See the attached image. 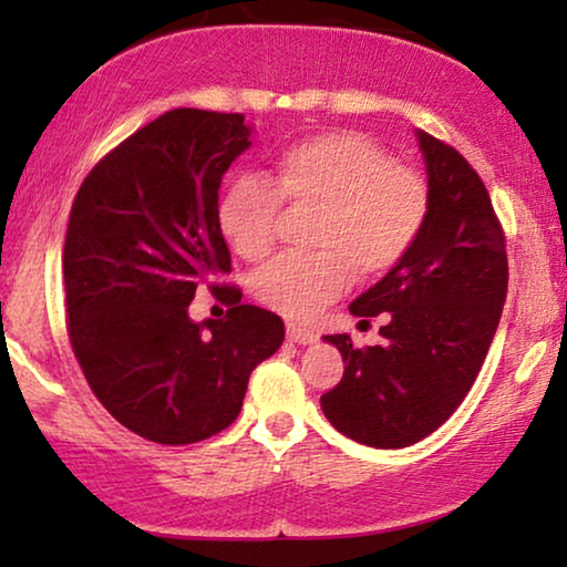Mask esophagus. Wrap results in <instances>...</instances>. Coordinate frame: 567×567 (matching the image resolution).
Wrapping results in <instances>:
<instances>
[{
  "label": "esophagus",
  "instance_id": "obj_1",
  "mask_svg": "<svg viewBox=\"0 0 567 567\" xmlns=\"http://www.w3.org/2000/svg\"><path fill=\"white\" fill-rule=\"evenodd\" d=\"M286 338H289L291 343L309 346V343H315V340H317V332L312 328H305V324L289 322V324H286Z\"/></svg>",
  "mask_w": 567,
  "mask_h": 567
}]
</instances>
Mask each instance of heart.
Returning <instances> with one entry per match:
<instances>
[{
	"label": "heart",
	"mask_w": 567,
	"mask_h": 567,
	"mask_svg": "<svg viewBox=\"0 0 567 567\" xmlns=\"http://www.w3.org/2000/svg\"><path fill=\"white\" fill-rule=\"evenodd\" d=\"M281 204L312 212L307 247L281 255L252 276L260 305L289 320L312 317L338 299L351 281L398 268L425 231L431 185L398 165L384 146L355 131H328L286 146L274 183L243 175L219 198V229L245 260H262L274 247Z\"/></svg>",
	"instance_id": "b5f03b06"
}]
</instances>
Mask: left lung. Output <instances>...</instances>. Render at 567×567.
<instances>
[{
  "mask_svg": "<svg viewBox=\"0 0 567 567\" xmlns=\"http://www.w3.org/2000/svg\"><path fill=\"white\" fill-rule=\"evenodd\" d=\"M431 185V216L417 245L351 315H384L382 343L355 348L324 336L343 355L340 384L320 398L343 436L377 449L415 444L467 398L498 330L508 291L506 235L485 183L454 146L417 131Z\"/></svg>",
  "mask_w": 567,
  "mask_h": 567,
  "instance_id": "1",
  "label": "left lung"
}]
</instances>
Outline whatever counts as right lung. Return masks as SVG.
<instances>
[{
    "label": "right lung",
    "instance_id": "obj_1",
    "mask_svg": "<svg viewBox=\"0 0 567 567\" xmlns=\"http://www.w3.org/2000/svg\"><path fill=\"white\" fill-rule=\"evenodd\" d=\"M250 146L243 113L175 107L105 154L76 190L64 243L66 330L90 390L154 444H196L235 423L284 320L216 284L231 270L219 185ZM206 282L228 305L193 323Z\"/></svg>",
    "mask_w": 567,
    "mask_h": 567
}]
</instances>
